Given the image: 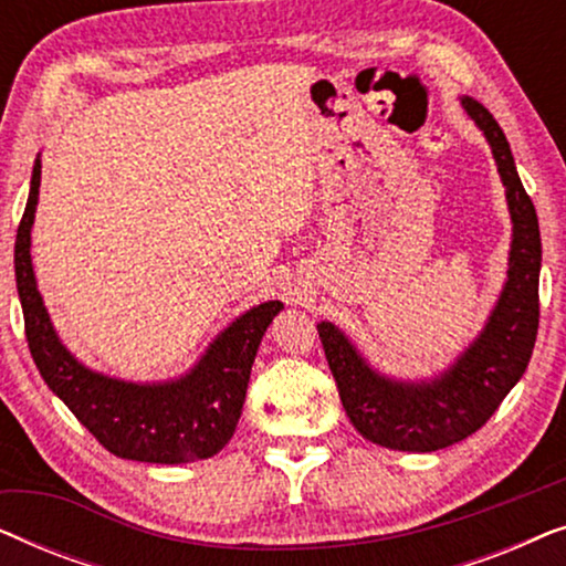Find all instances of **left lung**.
Segmentation results:
<instances>
[{
	"label": "left lung",
	"instance_id": "obj_1",
	"mask_svg": "<svg viewBox=\"0 0 566 566\" xmlns=\"http://www.w3.org/2000/svg\"><path fill=\"white\" fill-rule=\"evenodd\" d=\"M461 103L492 146L513 216L507 283L484 332L446 374L432 381L401 384L370 370L335 324H316L339 399L355 430L391 451L430 453L476 432L521 381L538 335L541 234L536 208L517 177L500 123L474 97H463Z\"/></svg>",
	"mask_w": 566,
	"mask_h": 566
}]
</instances>
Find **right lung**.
Returning <instances> with one entry per match:
<instances>
[{"label":"right lung","mask_w":566,"mask_h":566,"mask_svg":"<svg viewBox=\"0 0 566 566\" xmlns=\"http://www.w3.org/2000/svg\"><path fill=\"white\" fill-rule=\"evenodd\" d=\"M41 159H35L25 213L14 239V277L25 316L30 355L49 389L76 420L118 459L146 463H188L211 459L234 436L260 339L281 312L268 301L223 329L190 374L169 384L138 386L84 368L51 327L30 265Z\"/></svg>","instance_id":"add662e5"}]
</instances>
